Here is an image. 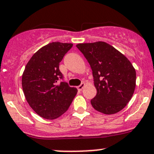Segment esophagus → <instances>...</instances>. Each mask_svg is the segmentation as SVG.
<instances>
[{
	"instance_id": "34e87169",
	"label": "esophagus",
	"mask_w": 154,
	"mask_h": 154,
	"mask_svg": "<svg viewBox=\"0 0 154 154\" xmlns=\"http://www.w3.org/2000/svg\"><path fill=\"white\" fill-rule=\"evenodd\" d=\"M84 86H85V84H84V83H82V84H80V85H79L78 87H77V90H78V91H82L83 90V88H84Z\"/></svg>"
}]
</instances>
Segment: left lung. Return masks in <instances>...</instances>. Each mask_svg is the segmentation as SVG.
I'll return each instance as SVG.
<instances>
[{"instance_id":"1","label":"left lung","mask_w":154,"mask_h":154,"mask_svg":"<svg viewBox=\"0 0 154 154\" xmlns=\"http://www.w3.org/2000/svg\"><path fill=\"white\" fill-rule=\"evenodd\" d=\"M92 70L97 95L93 107L105 114L124 109L136 87V70L130 60L110 44L102 41L77 45Z\"/></svg>"}]
</instances>
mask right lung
Returning a JSON list of instances; mask_svg holds the SVG:
<instances>
[{
    "label": "right lung",
    "instance_id": "add662e5",
    "mask_svg": "<svg viewBox=\"0 0 154 154\" xmlns=\"http://www.w3.org/2000/svg\"><path fill=\"white\" fill-rule=\"evenodd\" d=\"M72 44L52 42L30 58L22 76V87L27 103L43 118L54 120L67 111L77 93L63 80L59 69ZM62 79L60 84L59 80Z\"/></svg>",
    "mask_w": 154,
    "mask_h": 154
}]
</instances>
